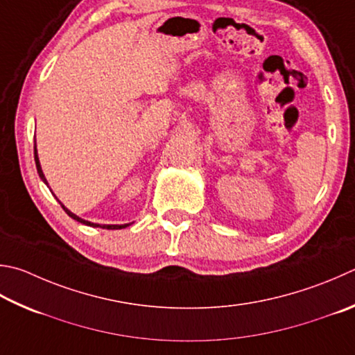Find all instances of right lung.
Returning <instances> with one entry per match:
<instances>
[{
  "label": "right lung",
  "mask_w": 355,
  "mask_h": 355,
  "mask_svg": "<svg viewBox=\"0 0 355 355\" xmlns=\"http://www.w3.org/2000/svg\"><path fill=\"white\" fill-rule=\"evenodd\" d=\"M34 157H35V166H37V172H38V175H40V178L43 180V182L48 184L46 178H44V173H43V171H42L40 161H38V155H37V146H34ZM59 203H60V202H59ZM60 205H62V203H60ZM62 208H63V211H65L67 214H68L71 218H74V220L80 222V223H83V225H88V227H94V228L101 227V228H105V230H122V228H125V227H128V225H130V223H124V225H99V223H92V222H88V220H83V218H80L79 216L73 214V212H71L68 208H65V206H63V205H62Z\"/></svg>",
  "instance_id": "1"
}]
</instances>
